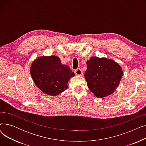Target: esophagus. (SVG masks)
<instances>
[{
  "label": "esophagus",
  "instance_id": "1",
  "mask_svg": "<svg viewBox=\"0 0 146 146\" xmlns=\"http://www.w3.org/2000/svg\"><path fill=\"white\" fill-rule=\"evenodd\" d=\"M74 73L77 76H82L83 75V72L80 68L76 69V70H74Z\"/></svg>",
  "mask_w": 146,
  "mask_h": 146
}]
</instances>
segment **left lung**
Segmentation results:
<instances>
[{
    "label": "left lung",
    "mask_w": 146,
    "mask_h": 146,
    "mask_svg": "<svg viewBox=\"0 0 146 146\" xmlns=\"http://www.w3.org/2000/svg\"><path fill=\"white\" fill-rule=\"evenodd\" d=\"M86 64L85 78L94 95L102 98L113 94L123 75L119 64L111 59L97 57H91Z\"/></svg>",
    "instance_id": "1"
}]
</instances>
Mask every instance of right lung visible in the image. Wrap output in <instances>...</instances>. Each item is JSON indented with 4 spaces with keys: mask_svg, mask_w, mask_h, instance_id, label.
Masks as SVG:
<instances>
[{
    "mask_svg": "<svg viewBox=\"0 0 146 146\" xmlns=\"http://www.w3.org/2000/svg\"><path fill=\"white\" fill-rule=\"evenodd\" d=\"M30 70L36 86L44 94L52 96L66 90L69 79L74 76L70 67L61 64L60 59L54 56L36 58Z\"/></svg>",
    "mask_w": 146,
    "mask_h": 146,
    "instance_id": "add662e5",
    "label": "right lung"
}]
</instances>
